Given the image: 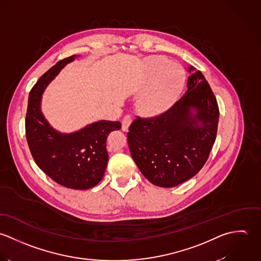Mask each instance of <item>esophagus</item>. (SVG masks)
I'll return each instance as SVG.
<instances>
[{
    "label": "esophagus",
    "instance_id": "esophagus-1",
    "mask_svg": "<svg viewBox=\"0 0 261 261\" xmlns=\"http://www.w3.org/2000/svg\"><path fill=\"white\" fill-rule=\"evenodd\" d=\"M132 122V117L131 115H125L123 120H122V130L123 131H128V128Z\"/></svg>",
    "mask_w": 261,
    "mask_h": 261
}]
</instances>
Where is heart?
<instances>
[{
	"label": "heart",
	"instance_id": "b5f03b06",
	"mask_svg": "<svg viewBox=\"0 0 261 261\" xmlns=\"http://www.w3.org/2000/svg\"><path fill=\"white\" fill-rule=\"evenodd\" d=\"M143 74L149 86L138 101V110L147 117L160 116L179 99L186 86V72L166 57L150 56L144 61Z\"/></svg>",
	"mask_w": 261,
	"mask_h": 261
}]
</instances>
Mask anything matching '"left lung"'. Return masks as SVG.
<instances>
[{
    "mask_svg": "<svg viewBox=\"0 0 261 261\" xmlns=\"http://www.w3.org/2000/svg\"><path fill=\"white\" fill-rule=\"evenodd\" d=\"M186 94L164 114L137 117L127 133L131 156L142 174L161 188L195 176L215 143L219 107L200 70L189 67Z\"/></svg>",
    "mask_w": 261,
    "mask_h": 261,
    "instance_id": "left-lung-1",
    "label": "left lung"
}]
</instances>
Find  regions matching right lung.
<instances>
[{
  "label": "right lung",
  "instance_id": "right-lung-1",
  "mask_svg": "<svg viewBox=\"0 0 261 261\" xmlns=\"http://www.w3.org/2000/svg\"><path fill=\"white\" fill-rule=\"evenodd\" d=\"M75 55L59 60L35 84L29 94L25 120L26 139L39 168L65 188L88 190L103 178L108 164V135L120 130L121 123L101 120L73 133L53 129L41 112V98L46 87Z\"/></svg>",
  "mask_w": 261,
  "mask_h": 261
}]
</instances>
